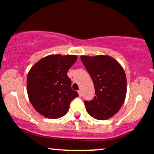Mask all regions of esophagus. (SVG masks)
Masks as SVG:
<instances>
[{"instance_id":"esophagus-1","label":"esophagus","mask_w":154,"mask_h":154,"mask_svg":"<svg viewBox=\"0 0 154 154\" xmlns=\"http://www.w3.org/2000/svg\"><path fill=\"white\" fill-rule=\"evenodd\" d=\"M78 94H79V97H81V96H82V91H81V90H79V91H78Z\"/></svg>"}]
</instances>
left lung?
Instances as JSON below:
<instances>
[{"label":"left lung","mask_w":154,"mask_h":154,"mask_svg":"<svg viewBox=\"0 0 154 154\" xmlns=\"http://www.w3.org/2000/svg\"><path fill=\"white\" fill-rule=\"evenodd\" d=\"M93 81L95 96L85 101L88 113L97 120H107L118 112L125 99L126 76L122 66L110 56H81Z\"/></svg>","instance_id":"left-lung-1"}]
</instances>
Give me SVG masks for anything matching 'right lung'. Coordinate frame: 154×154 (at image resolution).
<instances>
[{
    "instance_id": "1",
    "label": "right lung",
    "mask_w": 154,
    "mask_h": 154,
    "mask_svg": "<svg viewBox=\"0 0 154 154\" xmlns=\"http://www.w3.org/2000/svg\"><path fill=\"white\" fill-rule=\"evenodd\" d=\"M76 55L52 54L36 62L27 76V93L31 105L44 117L56 119L64 116L71 101L78 97L72 90L67 76Z\"/></svg>"
}]
</instances>
